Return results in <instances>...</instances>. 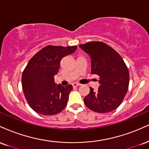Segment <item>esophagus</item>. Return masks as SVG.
Returning <instances> with one entry per match:
<instances>
[{
    "label": "esophagus",
    "mask_w": 149,
    "mask_h": 149,
    "mask_svg": "<svg viewBox=\"0 0 149 149\" xmlns=\"http://www.w3.org/2000/svg\"><path fill=\"white\" fill-rule=\"evenodd\" d=\"M72 85H73V87H78V86H80V84L77 83V82H74V83L72 84Z\"/></svg>",
    "instance_id": "obj_1"
}]
</instances>
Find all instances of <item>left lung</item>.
I'll list each match as a JSON object with an SVG mask.
<instances>
[{
	"instance_id": "obj_1",
	"label": "left lung",
	"mask_w": 149,
	"mask_h": 149,
	"mask_svg": "<svg viewBox=\"0 0 149 149\" xmlns=\"http://www.w3.org/2000/svg\"><path fill=\"white\" fill-rule=\"evenodd\" d=\"M79 46L90 56L91 73L99 76L98 90L90 87L84 98L85 104L98 113L112 112L121 105L128 92V67L121 55L105 43L91 42Z\"/></svg>"
}]
</instances>
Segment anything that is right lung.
<instances>
[{
	"label": "right lung",
	"mask_w": 149,
	"mask_h": 149,
	"mask_svg": "<svg viewBox=\"0 0 149 149\" xmlns=\"http://www.w3.org/2000/svg\"><path fill=\"white\" fill-rule=\"evenodd\" d=\"M76 48V46H47L28 62L21 82L26 101L36 112L54 115L66 107L73 87L56 85L54 76L58 73L61 60L73 53Z\"/></svg>",
	"instance_id": "obj_1"
}]
</instances>
